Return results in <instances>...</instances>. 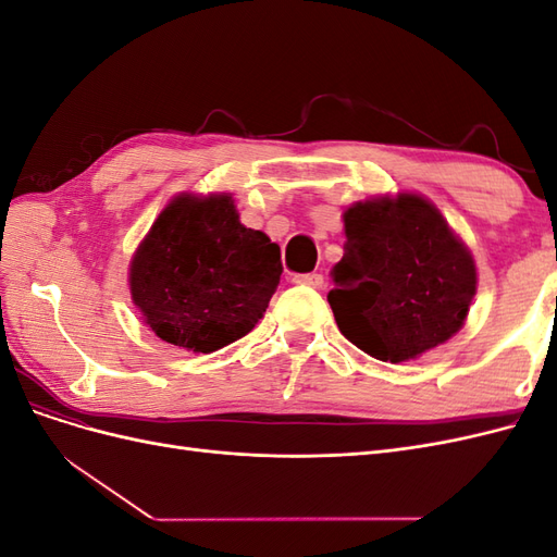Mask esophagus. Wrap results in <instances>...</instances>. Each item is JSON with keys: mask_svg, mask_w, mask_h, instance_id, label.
<instances>
[{"mask_svg": "<svg viewBox=\"0 0 557 557\" xmlns=\"http://www.w3.org/2000/svg\"><path fill=\"white\" fill-rule=\"evenodd\" d=\"M299 285H309V288H323V276L320 274H301L295 278Z\"/></svg>", "mask_w": 557, "mask_h": 557, "instance_id": "34e87169", "label": "esophagus"}]
</instances>
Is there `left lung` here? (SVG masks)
Here are the masks:
<instances>
[{
  "label": "left lung",
  "instance_id": "left-lung-1",
  "mask_svg": "<svg viewBox=\"0 0 557 557\" xmlns=\"http://www.w3.org/2000/svg\"><path fill=\"white\" fill-rule=\"evenodd\" d=\"M344 234L327 301L350 344L399 364L462 330L476 295V262L428 197L356 201L344 211Z\"/></svg>",
  "mask_w": 557,
  "mask_h": 557
}]
</instances>
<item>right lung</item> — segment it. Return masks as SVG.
Segmentation results:
<instances>
[{"instance_id": "right-lung-1", "label": "right lung", "mask_w": 557, "mask_h": 557, "mask_svg": "<svg viewBox=\"0 0 557 557\" xmlns=\"http://www.w3.org/2000/svg\"><path fill=\"white\" fill-rule=\"evenodd\" d=\"M281 248L242 225L230 193H181L129 260V295L162 342L213 352L264 315L281 281Z\"/></svg>"}]
</instances>
